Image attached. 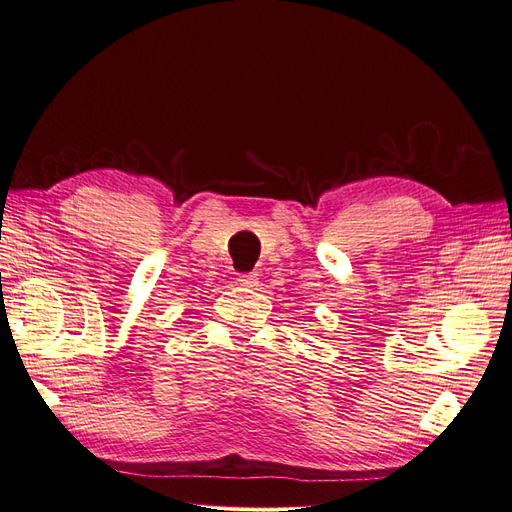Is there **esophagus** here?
<instances>
[{
  "mask_svg": "<svg viewBox=\"0 0 512 512\" xmlns=\"http://www.w3.org/2000/svg\"><path fill=\"white\" fill-rule=\"evenodd\" d=\"M237 282H239L241 286H256L258 277H256V273H239Z\"/></svg>",
  "mask_w": 512,
  "mask_h": 512,
  "instance_id": "34e87169",
  "label": "esophagus"
}]
</instances>
